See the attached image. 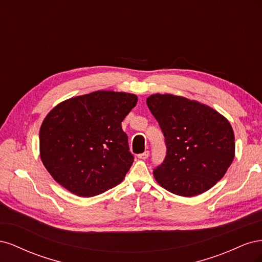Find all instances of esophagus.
<instances>
[{
	"label": "esophagus",
	"instance_id": "1",
	"mask_svg": "<svg viewBox=\"0 0 262 262\" xmlns=\"http://www.w3.org/2000/svg\"><path fill=\"white\" fill-rule=\"evenodd\" d=\"M148 155H149V152H148V150H145V152L139 154V155H138V157H139V158H141V160H146V158L148 157Z\"/></svg>",
	"mask_w": 262,
	"mask_h": 262
}]
</instances>
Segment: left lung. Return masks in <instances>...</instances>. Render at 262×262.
Returning a JSON list of instances; mask_svg holds the SVG:
<instances>
[{
	"instance_id": "8db88e82",
	"label": "left lung",
	"mask_w": 262,
	"mask_h": 262,
	"mask_svg": "<svg viewBox=\"0 0 262 262\" xmlns=\"http://www.w3.org/2000/svg\"><path fill=\"white\" fill-rule=\"evenodd\" d=\"M165 138L166 156L153 175L182 196L207 191L225 175L235 154L232 125L209 106L170 94L146 99Z\"/></svg>"
}]
</instances>
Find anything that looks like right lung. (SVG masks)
<instances>
[{
  "label": "right lung",
  "instance_id": "1",
  "mask_svg": "<svg viewBox=\"0 0 262 262\" xmlns=\"http://www.w3.org/2000/svg\"><path fill=\"white\" fill-rule=\"evenodd\" d=\"M137 102L133 94L98 91L54 107L39 132L41 161L53 179L81 196L120 184L134 161L121 122Z\"/></svg>",
  "mask_w": 262,
  "mask_h": 262
}]
</instances>
